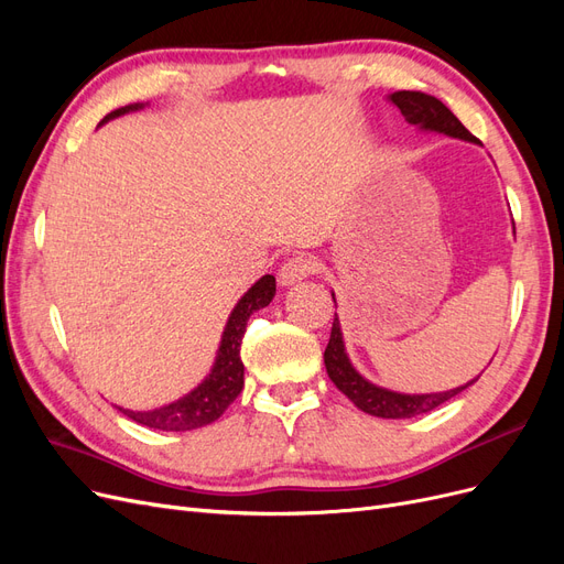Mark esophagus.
Wrapping results in <instances>:
<instances>
[{"mask_svg":"<svg viewBox=\"0 0 564 564\" xmlns=\"http://www.w3.org/2000/svg\"><path fill=\"white\" fill-rule=\"evenodd\" d=\"M315 270H317V263H315V259H311V256H305V253L292 256V259H286L280 268V282H282V286H292L305 278H311Z\"/></svg>","mask_w":564,"mask_h":564,"instance_id":"obj_1","label":"esophagus"}]
</instances>
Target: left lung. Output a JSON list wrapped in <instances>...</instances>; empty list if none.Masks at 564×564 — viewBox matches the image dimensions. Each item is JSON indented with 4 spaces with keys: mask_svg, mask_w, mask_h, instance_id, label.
Masks as SVG:
<instances>
[{
    "mask_svg": "<svg viewBox=\"0 0 564 564\" xmlns=\"http://www.w3.org/2000/svg\"><path fill=\"white\" fill-rule=\"evenodd\" d=\"M388 100L392 106L400 108V112L404 115L409 124L419 127L421 131H437V133L452 135V139L480 143L464 124L458 122L456 115L435 96H429L423 91H395L388 96ZM324 367H327V373L334 381V386L344 392L357 409H362L365 414L381 416V419H412V416L429 414L435 406L456 398L458 392H464L468 386L477 381L473 379L458 388H452L445 392H425V395H406V392H395L381 386H373L350 365L338 317H334L329 344H327V350H324Z\"/></svg>",
    "mask_w": 564,
    "mask_h": 564,
    "instance_id": "obj_1",
    "label": "left lung"
}]
</instances>
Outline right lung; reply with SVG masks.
Here are the masks:
<instances>
[{"label": "right lung", "instance_id": "obj_1", "mask_svg": "<svg viewBox=\"0 0 564 564\" xmlns=\"http://www.w3.org/2000/svg\"><path fill=\"white\" fill-rule=\"evenodd\" d=\"M141 108L143 104L119 108L110 112L104 122ZM272 296H275V278L263 275L240 301H237L226 322L224 336H220V346L216 352L212 373L195 390H191L187 395H183L172 404L152 409V412H131V409L117 406L119 412L135 423L148 425V429L169 431V433L195 431V429H202V425L214 423L235 402V398L240 395V390L245 386V365L240 357V348H242V336L247 332V319L256 311L265 308V305L272 301Z\"/></svg>", "mask_w": 564, "mask_h": 564}]
</instances>
